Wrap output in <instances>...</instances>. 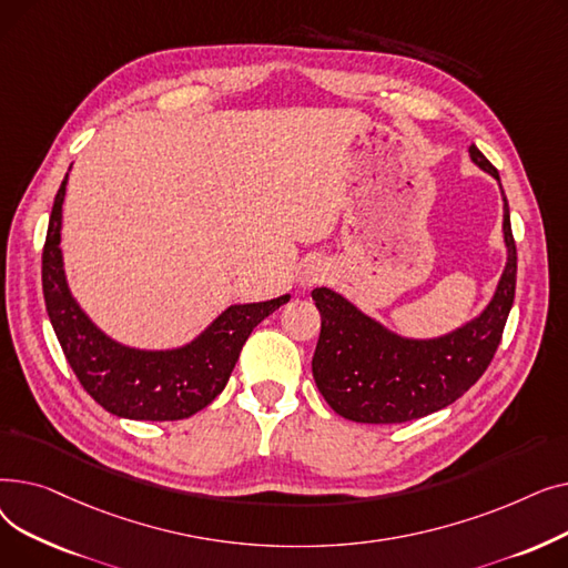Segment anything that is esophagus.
I'll return each mask as SVG.
<instances>
[{
	"label": "esophagus",
	"mask_w": 568,
	"mask_h": 568,
	"mask_svg": "<svg viewBox=\"0 0 568 568\" xmlns=\"http://www.w3.org/2000/svg\"><path fill=\"white\" fill-rule=\"evenodd\" d=\"M326 276H329V268H326L324 262L320 260H311L302 266L300 272V285L306 290V287H313L317 283H322Z\"/></svg>",
	"instance_id": "obj_1"
}]
</instances>
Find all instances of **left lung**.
Here are the masks:
<instances>
[{
	"mask_svg": "<svg viewBox=\"0 0 568 568\" xmlns=\"http://www.w3.org/2000/svg\"><path fill=\"white\" fill-rule=\"evenodd\" d=\"M476 168L501 182L490 161L469 146ZM506 264L488 306L458 329L435 338H409L356 308L343 294L315 287L322 317L313 354L320 394L343 419L356 424H405L458 400L479 379L501 341L516 294V242L509 202L501 191Z\"/></svg>",
	"mask_w": 568,
	"mask_h": 568,
	"instance_id": "obj_1",
	"label": "left lung"
}]
</instances>
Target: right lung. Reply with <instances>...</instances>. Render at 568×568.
I'll list each match as a JSON object with an SVG mask.
<instances>
[{
  "label": "right lung",
  "instance_id": "add662e5",
  "mask_svg": "<svg viewBox=\"0 0 568 568\" xmlns=\"http://www.w3.org/2000/svg\"><path fill=\"white\" fill-rule=\"evenodd\" d=\"M71 170V168H69ZM59 186L43 246V296L52 329L75 377L103 409L133 422H179L212 403L230 379L255 326L290 302V294L257 304L227 306L193 341L168 349H140L114 341L73 296L62 255Z\"/></svg>",
  "mask_w": 568,
  "mask_h": 568
}]
</instances>
